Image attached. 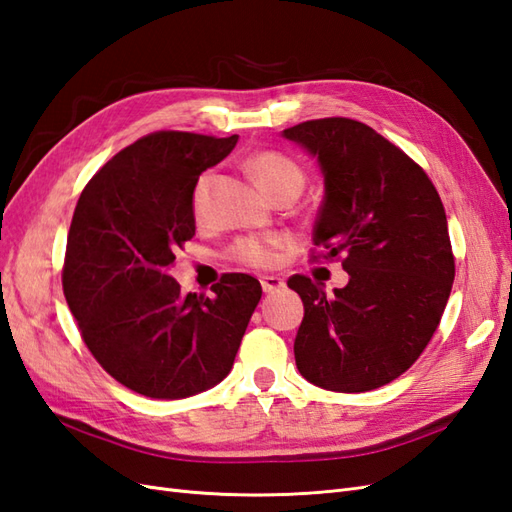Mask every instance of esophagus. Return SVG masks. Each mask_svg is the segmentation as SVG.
Returning a JSON list of instances; mask_svg holds the SVG:
<instances>
[{
	"mask_svg": "<svg viewBox=\"0 0 512 512\" xmlns=\"http://www.w3.org/2000/svg\"><path fill=\"white\" fill-rule=\"evenodd\" d=\"M260 284H263L265 293H273V291L284 289V280L280 276H263V278H260Z\"/></svg>",
	"mask_w": 512,
	"mask_h": 512,
	"instance_id": "1",
	"label": "esophagus"
}]
</instances>
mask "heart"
<instances>
[{"mask_svg":"<svg viewBox=\"0 0 512 512\" xmlns=\"http://www.w3.org/2000/svg\"><path fill=\"white\" fill-rule=\"evenodd\" d=\"M245 167L249 176L263 189L271 199L282 193L295 191L299 193L304 186V171L299 169L295 162L280 152H271V149H263V152H254L247 156ZM210 173H202L197 178L193 193H191V210L193 215L199 219L204 215V204H206V189H208ZM289 243V239L282 234H271L265 239H258V236H247V239H239L232 249L230 256L236 263L247 265V267H271L278 260V249Z\"/></svg>","mask_w":512,"mask_h":512,"instance_id":"heart-1","label":"heart"}]
</instances>
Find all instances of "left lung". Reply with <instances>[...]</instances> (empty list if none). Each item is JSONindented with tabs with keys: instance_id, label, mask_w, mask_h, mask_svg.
I'll return each mask as SVG.
<instances>
[{
	"instance_id": "left-lung-1",
	"label": "left lung",
	"mask_w": 512,
	"mask_h": 512,
	"mask_svg": "<svg viewBox=\"0 0 512 512\" xmlns=\"http://www.w3.org/2000/svg\"><path fill=\"white\" fill-rule=\"evenodd\" d=\"M282 134L317 156L326 184L310 258H336L350 273L334 295L308 276L289 278L304 302L295 365L321 389L373 391L421 356L450 299L443 202L428 173L365 123L326 117Z\"/></svg>"
}]
</instances>
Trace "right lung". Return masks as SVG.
I'll list each match as a JSON object with an SVG mask.
<instances>
[{
	"label": "right lung",
	"instance_id": "obj_1",
	"mask_svg": "<svg viewBox=\"0 0 512 512\" xmlns=\"http://www.w3.org/2000/svg\"><path fill=\"white\" fill-rule=\"evenodd\" d=\"M239 136L160 130L123 147L84 186L67 236L62 291L82 341L134 393L180 400L228 376L260 282L226 273L215 295H184L167 269L195 236L199 173Z\"/></svg>",
	"mask_w": 512,
	"mask_h": 512
}]
</instances>
